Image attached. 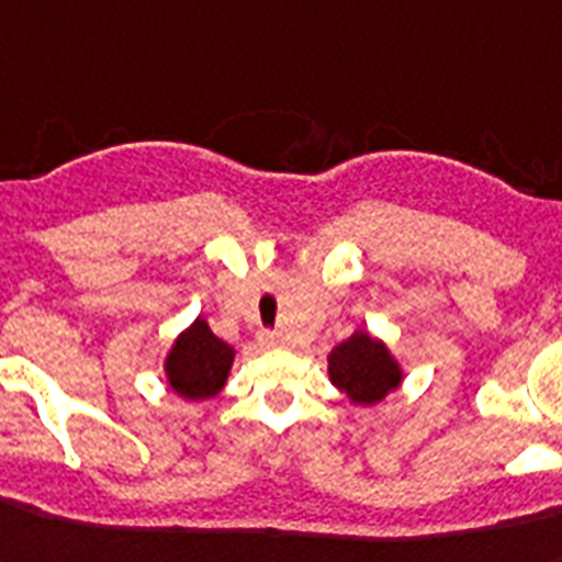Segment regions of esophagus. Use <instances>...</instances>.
<instances>
[{
    "mask_svg": "<svg viewBox=\"0 0 562 562\" xmlns=\"http://www.w3.org/2000/svg\"><path fill=\"white\" fill-rule=\"evenodd\" d=\"M258 341H261L263 347H272L278 341V336L276 333H261V336H258Z\"/></svg>",
    "mask_w": 562,
    "mask_h": 562,
    "instance_id": "1",
    "label": "esophagus"
}]
</instances>
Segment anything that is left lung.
<instances>
[{
	"label": "left lung",
	"instance_id": "obj_1",
	"mask_svg": "<svg viewBox=\"0 0 562 562\" xmlns=\"http://www.w3.org/2000/svg\"><path fill=\"white\" fill-rule=\"evenodd\" d=\"M330 382L356 405H375L402 382L398 364L382 341L368 333H353L330 353Z\"/></svg>",
	"mask_w": 562,
	"mask_h": 562
}]
</instances>
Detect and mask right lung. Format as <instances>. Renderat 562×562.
Here are the masks:
<instances>
[{
  "mask_svg": "<svg viewBox=\"0 0 562 562\" xmlns=\"http://www.w3.org/2000/svg\"><path fill=\"white\" fill-rule=\"evenodd\" d=\"M232 347L209 330L203 318L189 327L175 341L169 359H166V375L171 391L183 398H209L215 396L226 384L232 368Z\"/></svg>",
  "mask_w": 562,
  "mask_h": 562,
  "instance_id": "obj_1",
  "label": "right lung"
}]
</instances>
